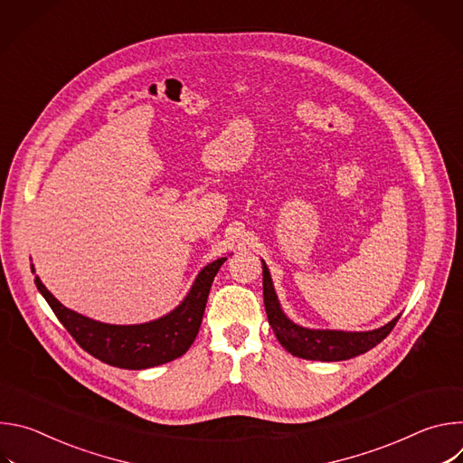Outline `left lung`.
Listing matches in <instances>:
<instances>
[{
    "mask_svg": "<svg viewBox=\"0 0 463 463\" xmlns=\"http://www.w3.org/2000/svg\"><path fill=\"white\" fill-rule=\"evenodd\" d=\"M263 269V304L269 324L280 345L295 357L309 361H346L377 346L393 329L400 315L372 332H339V329H309L289 320L279 302L266 261Z\"/></svg>",
    "mask_w": 463,
    "mask_h": 463,
    "instance_id": "8db88e82",
    "label": "left lung"
}]
</instances>
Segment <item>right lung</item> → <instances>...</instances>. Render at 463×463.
Masks as SVG:
<instances>
[{"mask_svg": "<svg viewBox=\"0 0 463 463\" xmlns=\"http://www.w3.org/2000/svg\"><path fill=\"white\" fill-rule=\"evenodd\" d=\"M225 260L218 258L203 268L184 300L174 311L157 320L134 326L104 324L88 318L61 306L38 277L34 284L82 350L117 368L145 370L170 363L190 348L200 332L211 286Z\"/></svg>", "mask_w": 463, "mask_h": 463, "instance_id": "right-lung-1", "label": "right lung"}]
</instances>
